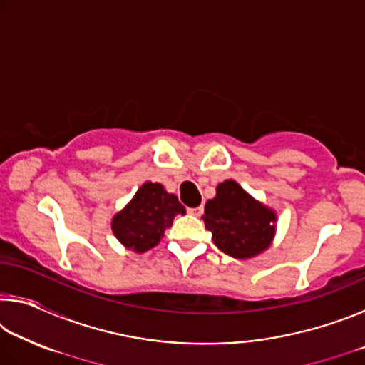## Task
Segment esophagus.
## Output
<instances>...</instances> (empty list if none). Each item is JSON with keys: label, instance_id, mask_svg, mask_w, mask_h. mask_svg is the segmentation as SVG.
<instances>
[{"label": "esophagus", "instance_id": "esophagus-1", "mask_svg": "<svg viewBox=\"0 0 365 365\" xmlns=\"http://www.w3.org/2000/svg\"><path fill=\"white\" fill-rule=\"evenodd\" d=\"M188 212L191 215H195V217H201L202 212H205V207H202V206H200V207H190Z\"/></svg>", "mask_w": 365, "mask_h": 365}]
</instances>
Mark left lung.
I'll list each match as a JSON object with an SVG mask.
<instances>
[{"label": "left lung", "mask_w": 365, "mask_h": 365, "mask_svg": "<svg viewBox=\"0 0 365 365\" xmlns=\"http://www.w3.org/2000/svg\"><path fill=\"white\" fill-rule=\"evenodd\" d=\"M202 220L220 251L237 259H248L270 246L277 214L235 180H225L217 185L215 196L206 202Z\"/></svg>", "instance_id": "8db88e82"}]
</instances>
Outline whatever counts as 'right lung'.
Listing matches in <instances>:
<instances>
[{
    "mask_svg": "<svg viewBox=\"0 0 365 365\" xmlns=\"http://www.w3.org/2000/svg\"><path fill=\"white\" fill-rule=\"evenodd\" d=\"M178 214H185L178 197L168 193L160 183L146 182L132 201L114 215L113 232L125 248L145 252L159 243Z\"/></svg>",
    "mask_w": 365,
    "mask_h": 365,
    "instance_id": "right-lung-1",
    "label": "right lung"
}]
</instances>
